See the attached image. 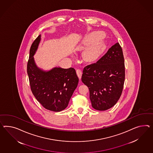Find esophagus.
<instances>
[{"label": "esophagus", "instance_id": "34e87169", "mask_svg": "<svg viewBox=\"0 0 153 153\" xmlns=\"http://www.w3.org/2000/svg\"><path fill=\"white\" fill-rule=\"evenodd\" d=\"M76 74L78 75L79 78L80 80L81 78H82V71L80 69H77L76 70Z\"/></svg>", "mask_w": 153, "mask_h": 153}]
</instances>
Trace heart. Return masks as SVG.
Listing matches in <instances>:
<instances>
[{
    "mask_svg": "<svg viewBox=\"0 0 153 153\" xmlns=\"http://www.w3.org/2000/svg\"><path fill=\"white\" fill-rule=\"evenodd\" d=\"M101 36V34L99 32L94 33L91 35L90 42H93L99 38ZM102 51V45L100 42H96L94 44L86 49L85 52V57L89 60H93L97 58L99 55L100 54Z\"/></svg>",
    "mask_w": 153,
    "mask_h": 153,
    "instance_id": "1",
    "label": "heart"
}]
</instances>
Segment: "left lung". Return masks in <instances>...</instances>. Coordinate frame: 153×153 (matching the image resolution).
Masks as SVG:
<instances>
[{
	"label": "left lung",
	"mask_w": 153,
	"mask_h": 153,
	"mask_svg": "<svg viewBox=\"0 0 153 153\" xmlns=\"http://www.w3.org/2000/svg\"><path fill=\"white\" fill-rule=\"evenodd\" d=\"M82 81L88 87L91 105L103 111L115 105L122 95L125 65L122 47L117 43L96 63L85 67Z\"/></svg>",
	"instance_id": "1"
}]
</instances>
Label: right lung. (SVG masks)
I'll list each match as a JSON object with an SVG mask.
<instances>
[{"label": "right lung", "mask_w": 153, "mask_h": 153, "mask_svg": "<svg viewBox=\"0 0 153 153\" xmlns=\"http://www.w3.org/2000/svg\"><path fill=\"white\" fill-rule=\"evenodd\" d=\"M41 40L39 35L31 44L27 64V73L31 91L46 109L58 112L67 108L79 78L74 68L55 67L43 71L36 65L33 57Z\"/></svg>", "instance_id": "obj_1"}]
</instances>
